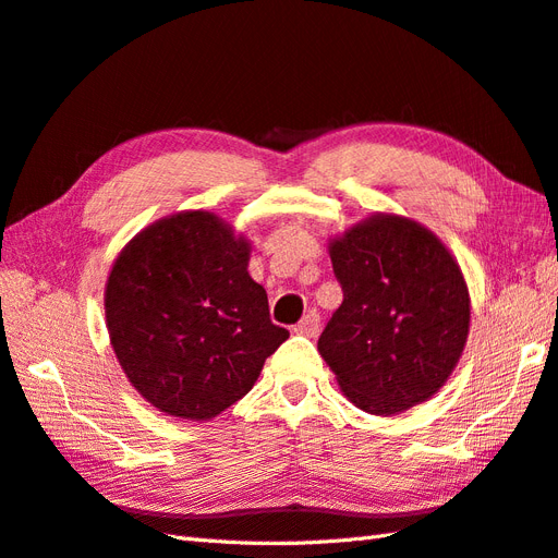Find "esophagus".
Here are the masks:
<instances>
[{"instance_id":"34e87169","label":"esophagus","mask_w":558,"mask_h":558,"mask_svg":"<svg viewBox=\"0 0 558 558\" xmlns=\"http://www.w3.org/2000/svg\"><path fill=\"white\" fill-rule=\"evenodd\" d=\"M296 333H301V337H317V331H320V315H317L315 311L306 313L304 320H301L296 327H294Z\"/></svg>"}]
</instances>
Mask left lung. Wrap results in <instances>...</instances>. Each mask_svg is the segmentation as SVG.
Returning a JSON list of instances; mask_svg holds the SVG:
<instances>
[{
    "instance_id": "8db88e82",
    "label": "left lung",
    "mask_w": 558,
    "mask_h": 558,
    "mask_svg": "<svg viewBox=\"0 0 558 558\" xmlns=\"http://www.w3.org/2000/svg\"><path fill=\"white\" fill-rule=\"evenodd\" d=\"M343 304L317 339L341 392L397 416L447 384L470 333V292L449 247L421 221L374 213L329 238Z\"/></svg>"
}]
</instances>
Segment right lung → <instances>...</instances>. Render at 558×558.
<instances>
[{
    "label": "right lung",
    "instance_id": "right-lung-1",
    "mask_svg": "<svg viewBox=\"0 0 558 558\" xmlns=\"http://www.w3.org/2000/svg\"><path fill=\"white\" fill-rule=\"evenodd\" d=\"M250 241L208 210L156 219L131 238L105 284L109 343L158 411L210 421L241 400L290 331L270 323L247 274Z\"/></svg>",
    "mask_w": 558,
    "mask_h": 558
}]
</instances>
